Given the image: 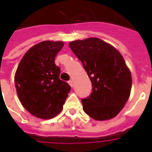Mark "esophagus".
Listing matches in <instances>:
<instances>
[{
  "label": "esophagus",
  "mask_w": 152,
  "mask_h": 152,
  "mask_svg": "<svg viewBox=\"0 0 152 152\" xmlns=\"http://www.w3.org/2000/svg\"><path fill=\"white\" fill-rule=\"evenodd\" d=\"M68 84H69V85L71 86V87H73V85H74V82H73V80H70L69 81H68Z\"/></svg>",
  "instance_id": "esophagus-1"
}]
</instances>
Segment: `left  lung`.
<instances>
[{"instance_id": "1", "label": "left lung", "mask_w": 152, "mask_h": 152, "mask_svg": "<svg viewBox=\"0 0 152 152\" xmlns=\"http://www.w3.org/2000/svg\"><path fill=\"white\" fill-rule=\"evenodd\" d=\"M92 84V93L81 100L84 112L96 120L110 119L130 96L132 75L119 51L98 38L71 42Z\"/></svg>"}]
</instances>
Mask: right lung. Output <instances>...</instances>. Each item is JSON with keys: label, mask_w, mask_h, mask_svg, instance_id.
<instances>
[{"label": "right lung", "mask_w": 152, "mask_h": 152, "mask_svg": "<svg viewBox=\"0 0 152 152\" xmlns=\"http://www.w3.org/2000/svg\"><path fill=\"white\" fill-rule=\"evenodd\" d=\"M63 42L43 41L29 49L17 67L14 77L20 101L37 118L49 119L62 110L71 87L59 78L55 58Z\"/></svg>", "instance_id": "1"}]
</instances>
